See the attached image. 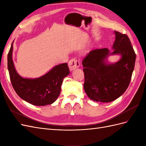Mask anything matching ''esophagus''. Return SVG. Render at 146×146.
<instances>
[{
    "label": "esophagus",
    "instance_id": "esophagus-1",
    "mask_svg": "<svg viewBox=\"0 0 146 146\" xmlns=\"http://www.w3.org/2000/svg\"><path fill=\"white\" fill-rule=\"evenodd\" d=\"M80 61L75 58H72L70 60H69L68 63V66L70 70H73L74 69H76V68L80 67Z\"/></svg>",
    "mask_w": 146,
    "mask_h": 146
}]
</instances>
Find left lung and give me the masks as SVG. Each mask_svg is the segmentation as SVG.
Listing matches in <instances>:
<instances>
[{
  "mask_svg": "<svg viewBox=\"0 0 146 146\" xmlns=\"http://www.w3.org/2000/svg\"><path fill=\"white\" fill-rule=\"evenodd\" d=\"M114 51L107 48L90 51L82 61L87 96L97 102H110L122 95L129 86L134 70L136 54L129 38L125 34L114 32ZM122 57L116 64L107 65L104 60L110 54Z\"/></svg>",
  "mask_w": 146,
  "mask_h": 146,
  "instance_id": "1",
  "label": "left lung"
}]
</instances>
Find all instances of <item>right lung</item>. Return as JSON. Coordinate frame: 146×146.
<instances>
[{
	"label": "right lung",
	"mask_w": 146,
	"mask_h": 146,
	"mask_svg": "<svg viewBox=\"0 0 146 146\" xmlns=\"http://www.w3.org/2000/svg\"><path fill=\"white\" fill-rule=\"evenodd\" d=\"M13 43L8 54V69L17 94L34 105L44 106L54 103L60 94L64 78L69 74L68 63L55 66L44 76L38 78H23L16 71L12 60Z\"/></svg>",
	"instance_id": "obj_1"
}]
</instances>
